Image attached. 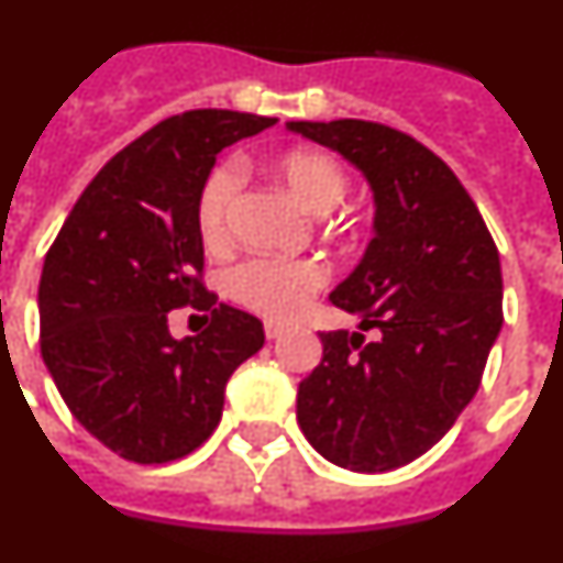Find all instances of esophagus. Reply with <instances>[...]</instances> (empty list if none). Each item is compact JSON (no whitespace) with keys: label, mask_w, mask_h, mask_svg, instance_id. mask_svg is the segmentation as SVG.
Returning a JSON list of instances; mask_svg holds the SVG:
<instances>
[{"label":"esophagus","mask_w":563,"mask_h":563,"mask_svg":"<svg viewBox=\"0 0 563 563\" xmlns=\"http://www.w3.org/2000/svg\"><path fill=\"white\" fill-rule=\"evenodd\" d=\"M286 334V325L280 323H266V338L268 340H280Z\"/></svg>","instance_id":"esophagus-1"}]
</instances>
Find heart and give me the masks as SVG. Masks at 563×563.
I'll return each instance as SVG.
<instances>
[{"mask_svg": "<svg viewBox=\"0 0 563 563\" xmlns=\"http://www.w3.org/2000/svg\"><path fill=\"white\" fill-rule=\"evenodd\" d=\"M277 186L309 214L338 209L346 197L349 179L340 163L323 151L291 148L268 163ZM240 174L234 165H217L197 197V229L202 243L220 249L229 240L231 206L238 197ZM325 283L318 260H249L225 277V291L245 309L268 320H291L306 309L311 295Z\"/></svg>", "mask_w": 563, "mask_h": 563, "instance_id": "b5f03b06", "label": "heart"}]
</instances>
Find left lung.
I'll list each match as a JSON object with an SVG mask.
<instances>
[{
    "label": "left lung",
    "instance_id": "1",
    "mask_svg": "<svg viewBox=\"0 0 563 563\" xmlns=\"http://www.w3.org/2000/svg\"><path fill=\"white\" fill-rule=\"evenodd\" d=\"M286 129L338 151L375 200V238L329 295L361 332H320L323 361L297 389V423L343 470H398L478 391L504 325L498 249L450 165L409 134L363 120ZM369 328L378 338L363 344Z\"/></svg>",
    "mask_w": 563,
    "mask_h": 563
}]
</instances>
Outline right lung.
I'll return each instance as SVG.
<instances>
[{"mask_svg":"<svg viewBox=\"0 0 563 563\" xmlns=\"http://www.w3.org/2000/svg\"><path fill=\"white\" fill-rule=\"evenodd\" d=\"M268 125L238 111L159 122L91 179L45 257L42 361L74 418L125 461L165 464L209 441L229 377L263 349V323L214 306L197 277V197L217 154ZM188 302L212 325L177 341L167 311Z\"/></svg>","mask_w":563,"mask_h":563,"instance_id":"add662e5","label":"right lung"}]
</instances>
